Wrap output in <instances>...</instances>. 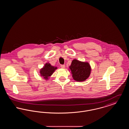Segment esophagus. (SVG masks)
<instances>
[{"label": "esophagus", "instance_id": "34e87169", "mask_svg": "<svg viewBox=\"0 0 129 129\" xmlns=\"http://www.w3.org/2000/svg\"><path fill=\"white\" fill-rule=\"evenodd\" d=\"M65 66L64 65H60V67H61V68H62V69H64L65 67Z\"/></svg>", "mask_w": 129, "mask_h": 129}]
</instances>
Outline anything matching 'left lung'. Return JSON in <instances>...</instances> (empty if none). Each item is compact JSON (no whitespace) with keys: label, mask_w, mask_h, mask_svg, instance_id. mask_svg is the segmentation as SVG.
<instances>
[{"label":"left lung","mask_w":129,"mask_h":129,"mask_svg":"<svg viewBox=\"0 0 129 129\" xmlns=\"http://www.w3.org/2000/svg\"><path fill=\"white\" fill-rule=\"evenodd\" d=\"M69 68L74 80L76 81H84L90 75L91 68L87 62H81L74 59Z\"/></svg>","instance_id":"8db88e82"}]
</instances>
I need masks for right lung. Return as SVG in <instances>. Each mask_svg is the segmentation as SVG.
Here are the masks:
<instances>
[{"label":"right lung","mask_w":129,"mask_h":129,"mask_svg":"<svg viewBox=\"0 0 129 129\" xmlns=\"http://www.w3.org/2000/svg\"><path fill=\"white\" fill-rule=\"evenodd\" d=\"M56 69L57 68L51 66L50 63H46L44 67L41 70L40 74L44 78L47 79Z\"/></svg>","instance_id":"add662e5"}]
</instances>
